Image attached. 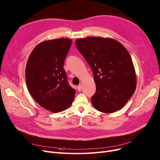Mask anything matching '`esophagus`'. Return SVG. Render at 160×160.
I'll return each mask as SVG.
<instances>
[{"instance_id":"esophagus-1","label":"esophagus","mask_w":160,"mask_h":160,"mask_svg":"<svg viewBox=\"0 0 160 160\" xmlns=\"http://www.w3.org/2000/svg\"><path fill=\"white\" fill-rule=\"evenodd\" d=\"M77 89H78V91H80V90L82 89V86H81V85H78V86H77Z\"/></svg>"}]
</instances>
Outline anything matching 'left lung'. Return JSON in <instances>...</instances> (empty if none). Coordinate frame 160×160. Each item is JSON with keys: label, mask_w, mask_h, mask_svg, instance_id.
Segmentation results:
<instances>
[{"label": "left lung", "mask_w": 160, "mask_h": 160, "mask_svg": "<svg viewBox=\"0 0 160 160\" xmlns=\"http://www.w3.org/2000/svg\"><path fill=\"white\" fill-rule=\"evenodd\" d=\"M94 76L96 92L91 98L96 110L113 113L121 109L136 88V77L131 56L119 41L88 37L76 40Z\"/></svg>", "instance_id": "obj_1"}]
</instances>
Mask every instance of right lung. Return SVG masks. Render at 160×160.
<instances>
[{
  "label": "right lung",
  "mask_w": 160,
  "mask_h": 160,
  "mask_svg": "<svg viewBox=\"0 0 160 160\" xmlns=\"http://www.w3.org/2000/svg\"><path fill=\"white\" fill-rule=\"evenodd\" d=\"M72 41L60 38L43 41L31 52L25 71L27 86L36 101L56 113L69 107L76 91L69 86L63 63Z\"/></svg>",
  "instance_id": "add662e5"
}]
</instances>
